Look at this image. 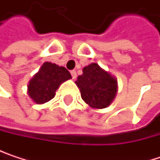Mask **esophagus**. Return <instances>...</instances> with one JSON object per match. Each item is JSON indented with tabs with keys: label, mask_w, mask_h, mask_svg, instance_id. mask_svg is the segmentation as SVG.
Masks as SVG:
<instances>
[{
	"label": "esophagus",
	"mask_w": 160,
	"mask_h": 160,
	"mask_svg": "<svg viewBox=\"0 0 160 160\" xmlns=\"http://www.w3.org/2000/svg\"><path fill=\"white\" fill-rule=\"evenodd\" d=\"M71 76H72V79H76L77 78V72L75 71V70H72L71 72Z\"/></svg>",
	"instance_id": "esophagus-1"
}]
</instances>
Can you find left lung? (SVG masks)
<instances>
[{"label": "left lung", "instance_id": "obj_1", "mask_svg": "<svg viewBox=\"0 0 160 160\" xmlns=\"http://www.w3.org/2000/svg\"><path fill=\"white\" fill-rule=\"evenodd\" d=\"M75 83L80 89L82 100L94 109L110 106L118 92L117 79L97 63L84 67Z\"/></svg>", "mask_w": 160, "mask_h": 160}]
</instances>
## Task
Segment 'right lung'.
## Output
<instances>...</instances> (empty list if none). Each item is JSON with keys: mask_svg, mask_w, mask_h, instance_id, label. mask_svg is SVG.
<instances>
[{"mask_svg": "<svg viewBox=\"0 0 160 160\" xmlns=\"http://www.w3.org/2000/svg\"><path fill=\"white\" fill-rule=\"evenodd\" d=\"M72 77L64 67L44 62L40 70L28 84V94L38 105L49 102L55 95V91L66 80Z\"/></svg>", "mask_w": 160, "mask_h": 160, "instance_id": "obj_1", "label": "right lung"}]
</instances>
